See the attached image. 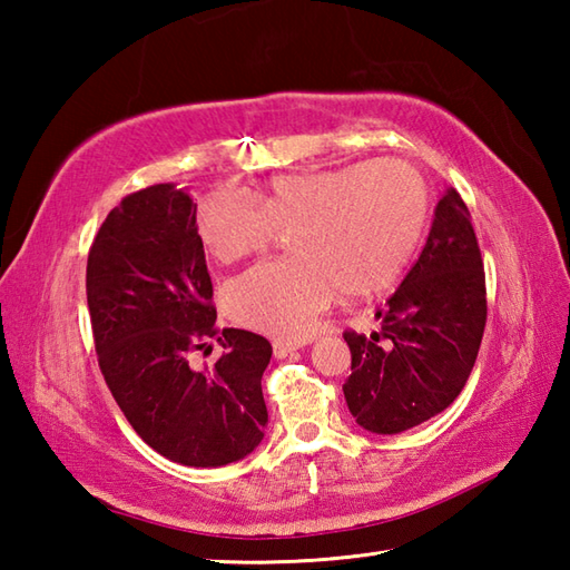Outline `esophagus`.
I'll use <instances>...</instances> for the list:
<instances>
[{"instance_id": "1", "label": "esophagus", "mask_w": 570, "mask_h": 570, "mask_svg": "<svg viewBox=\"0 0 570 570\" xmlns=\"http://www.w3.org/2000/svg\"><path fill=\"white\" fill-rule=\"evenodd\" d=\"M272 350H274V357H276V360H284L286 355H292L294 350H298V345L286 343V341H274V343H272Z\"/></svg>"}]
</instances>
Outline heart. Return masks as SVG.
Wrapping results in <instances>:
<instances>
[{
    "mask_svg": "<svg viewBox=\"0 0 570 570\" xmlns=\"http://www.w3.org/2000/svg\"><path fill=\"white\" fill-rule=\"evenodd\" d=\"M429 217V186L402 159L360 161L276 176L254 196L210 193L198 235L217 262L233 264L288 233L286 259L262 262L229 282V316L286 341L306 337L337 288L370 296L390 286L414 254Z\"/></svg>",
    "mask_w": 570,
    "mask_h": 570,
    "instance_id": "obj_1",
    "label": "heart"
}]
</instances>
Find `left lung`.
Listing matches in <instances>:
<instances>
[{"label": "left lung", "mask_w": 570, "mask_h": 570, "mask_svg": "<svg viewBox=\"0 0 570 570\" xmlns=\"http://www.w3.org/2000/svg\"><path fill=\"white\" fill-rule=\"evenodd\" d=\"M374 318L372 335L345 331L353 355L345 402L362 429L402 433L455 402L485 333V269L455 188L435 205L416 264Z\"/></svg>", "instance_id": "1"}]
</instances>
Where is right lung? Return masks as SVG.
Returning a JSON list of instances; mask_svg holds the SVG:
<instances>
[{"label":"right lung","instance_id":"obj_1","mask_svg":"<svg viewBox=\"0 0 570 570\" xmlns=\"http://www.w3.org/2000/svg\"><path fill=\"white\" fill-rule=\"evenodd\" d=\"M88 308L102 377L141 441L190 468H220L264 439L266 337L215 325L213 282L184 188L156 184L122 198L88 254ZM210 336L213 368L189 355Z\"/></svg>","mask_w":570,"mask_h":570}]
</instances>
